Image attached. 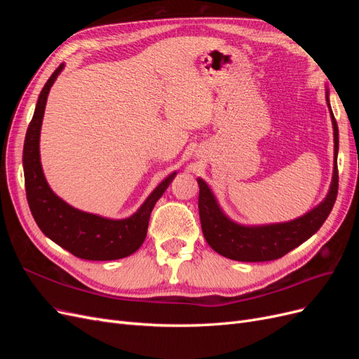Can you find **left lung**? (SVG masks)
Masks as SVG:
<instances>
[{
	"instance_id": "1",
	"label": "left lung",
	"mask_w": 359,
	"mask_h": 359,
	"mask_svg": "<svg viewBox=\"0 0 359 359\" xmlns=\"http://www.w3.org/2000/svg\"><path fill=\"white\" fill-rule=\"evenodd\" d=\"M327 103L334 128V173L327 198L307 214L286 223L265 226L238 224L222 211L206 182L198 178L202 232L214 252L240 262H266V260L283 257L320 229V226L328 219L339 193V170H337L339 127L331 111L328 93Z\"/></svg>"
}]
</instances>
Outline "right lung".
<instances>
[{
	"instance_id": "1",
	"label": "right lung",
	"mask_w": 359,
	"mask_h": 359,
	"mask_svg": "<svg viewBox=\"0 0 359 359\" xmlns=\"http://www.w3.org/2000/svg\"><path fill=\"white\" fill-rule=\"evenodd\" d=\"M64 69V64L52 73L43 86L36 104L34 116L28 126L24 144V175L27 201L32 217L53 243L66 248L76 257L86 260H115L133 255L142 245L151 211L161 194L169 187L177 172L163 180L149 194L142 206L123 220H111L104 217L83 212L73 208L53 193L43 175L40 163V130L50 86Z\"/></svg>"
}]
</instances>
